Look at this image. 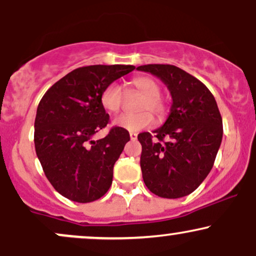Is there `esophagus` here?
Returning <instances> with one entry per match:
<instances>
[{"instance_id":"34e87169","label":"esophagus","mask_w":256,"mask_h":256,"mask_svg":"<svg viewBox=\"0 0 256 256\" xmlns=\"http://www.w3.org/2000/svg\"><path fill=\"white\" fill-rule=\"evenodd\" d=\"M130 138H131V140H137V134H136V132H130Z\"/></svg>"}]
</instances>
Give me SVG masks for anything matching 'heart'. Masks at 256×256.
<instances>
[{"label":"heart","mask_w":256,"mask_h":256,"mask_svg":"<svg viewBox=\"0 0 256 256\" xmlns=\"http://www.w3.org/2000/svg\"><path fill=\"white\" fill-rule=\"evenodd\" d=\"M134 90L142 94L143 98L138 104L137 113H125L114 119V125L128 131H140L149 128L154 122L155 116L161 118L166 113V102L161 96V86L156 79L149 76H140L130 82ZM124 101V90L116 83H110L101 94V104L110 113H118Z\"/></svg>","instance_id":"1"}]
</instances>
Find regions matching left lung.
Returning a JSON list of instances; mask_svg holds the SVG:
<instances>
[{
	"label": "left lung",
	"mask_w": 256,
	"mask_h": 256,
	"mask_svg": "<svg viewBox=\"0 0 256 256\" xmlns=\"http://www.w3.org/2000/svg\"><path fill=\"white\" fill-rule=\"evenodd\" d=\"M170 90L172 106L161 128L138 134L143 180L155 195L179 198L195 192L214 165L222 138L216 98L198 78L173 64H144Z\"/></svg>",
	"instance_id": "8db88e82"
}]
</instances>
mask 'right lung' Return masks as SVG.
<instances>
[{
	"instance_id": "right-lung-1",
	"label": "right lung",
	"mask_w": 256,
	"mask_h": 256,
	"mask_svg": "<svg viewBox=\"0 0 256 256\" xmlns=\"http://www.w3.org/2000/svg\"><path fill=\"white\" fill-rule=\"evenodd\" d=\"M134 70L130 64L79 67L48 89L38 104V160L54 189L71 201L92 202L110 188L114 164L130 134L114 126L104 138L92 137L110 122L101 104L102 91Z\"/></svg>"
}]
</instances>
